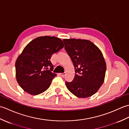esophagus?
I'll use <instances>...</instances> for the list:
<instances>
[{"mask_svg": "<svg viewBox=\"0 0 129 129\" xmlns=\"http://www.w3.org/2000/svg\"><path fill=\"white\" fill-rule=\"evenodd\" d=\"M59 75L61 76H64L65 75H66V73H60Z\"/></svg>", "mask_w": 129, "mask_h": 129, "instance_id": "1", "label": "esophagus"}]
</instances>
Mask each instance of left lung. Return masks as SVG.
I'll return each mask as SVG.
<instances>
[{"instance_id":"left-lung-1","label":"left lung","mask_w":129,"mask_h":129,"mask_svg":"<svg viewBox=\"0 0 129 129\" xmlns=\"http://www.w3.org/2000/svg\"><path fill=\"white\" fill-rule=\"evenodd\" d=\"M63 42L76 73L72 81L65 82L67 88L78 98L91 96L100 89L105 79L106 65L102 53L87 40L65 39Z\"/></svg>"}]
</instances>
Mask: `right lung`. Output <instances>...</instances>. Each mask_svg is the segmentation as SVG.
Here are the masks:
<instances>
[{"instance_id": "add662e5", "label": "right lung", "mask_w": 129, "mask_h": 129, "mask_svg": "<svg viewBox=\"0 0 129 129\" xmlns=\"http://www.w3.org/2000/svg\"><path fill=\"white\" fill-rule=\"evenodd\" d=\"M64 46L59 38L44 36L35 38L25 46L15 62L16 80L24 91L37 95L49 88L56 76L51 72L54 66L50 58Z\"/></svg>"}]
</instances>
